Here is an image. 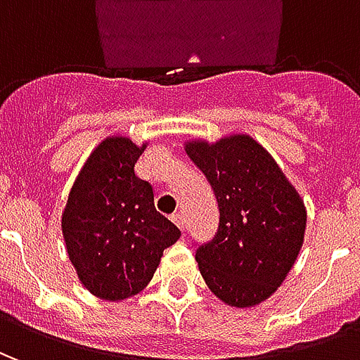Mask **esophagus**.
Returning a JSON list of instances; mask_svg holds the SVG:
<instances>
[{"label":"esophagus","mask_w":360,"mask_h":360,"mask_svg":"<svg viewBox=\"0 0 360 360\" xmlns=\"http://www.w3.org/2000/svg\"><path fill=\"white\" fill-rule=\"evenodd\" d=\"M172 221H173V224H175V226L179 227L181 231L185 229V216H183V214H173Z\"/></svg>","instance_id":"1"}]
</instances>
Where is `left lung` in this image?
I'll return each instance as SVG.
<instances>
[{"instance_id":"8db88e82","label":"left lung","mask_w":360,"mask_h":360,"mask_svg":"<svg viewBox=\"0 0 360 360\" xmlns=\"http://www.w3.org/2000/svg\"><path fill=\"white\" fill-rule=\"evenodd\" d=\"M219 208L218 233L196 249L206 285L219 301L247 309L276 293L304 239V202L276 160L249 134L188 141Z\"/></svg>"}]
</instances>
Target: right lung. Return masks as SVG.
<instances>
[{"mask_svg": "<svg viewBox=\"0 0 360 360\" xmlns=\"http://www.w3.org/2000/svg\"><path fill=\"white\" fill-rule=\"evenodd\" d=\"M146 148L127 136L103 139L77 175L61 216L67 255L81 283L105 301L133 297L181 237L154 206L148 181L134 175Z\"/></svg>", "mask_w": 360, "mask_h": 360, "instance_id": "right-lung-1", "label": "right lung"}]
</instances>
